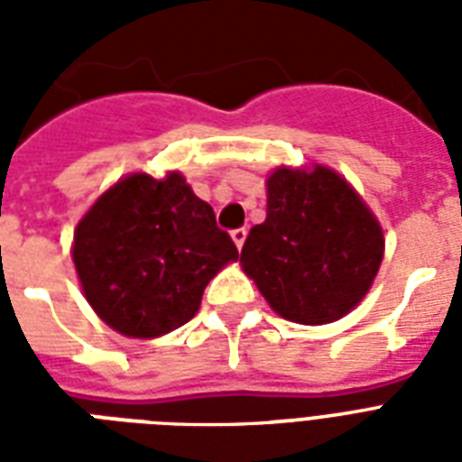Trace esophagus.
Returning a JSON list of instances; mask_svg holds the SVG:
<instances>
[{"mask_svg": "<svg viewBox=\"0 0 462 462\" xmlns=\"http://www.w3.org/2000/svg\"><path fill=\"white\" fill-rule=\"evenodd\" d=\"M232 239H235L237 249H242V245H245V239H246V227H237V230H232Z\"/></svg>", "mask_w": 462, "mask_h": 462, "instance_id": "obj_1", "label": "esophagus"}]
</instances>
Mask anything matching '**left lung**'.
<instances>
[{
	"label": "left lung",
	"mask_w": 462,
	"mask_h": 462,
	"mask_svg": "<svg viewBox=\"0 0 462 462\" xmlns=\"http://www.w3.org/2000/svg\"><path fill=\"white\" fill-rule=\"evenodd\" d=\"M383 259V232L355 189L328 167L268 177L266 220L254 225L242 266L288 321L319 326L366 295Z\"/></svg>",
	"instance_id": "obj_1"
}]
</instances>
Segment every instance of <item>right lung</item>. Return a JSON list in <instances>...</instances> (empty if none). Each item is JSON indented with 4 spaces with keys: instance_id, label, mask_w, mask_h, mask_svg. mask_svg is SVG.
Wrapping results in <instances>:
<instances>
[{
    "instance_id": "right-lung-1",
    "label": "right lung",
    "mask_w": 462,
    "mask_h": 462,
    "mask_svg": "<svg viewBox=\"0 0 462 462\" xmlns=\"http://www.w3.org/2000/svg\"><path fill=\"white\" fill-rule=\"evenodd\" d=\"M239 256L208 203L184 177L139 172L107 189L74 235L86 300L129 337L180 328L199 311L208 281Z\"/></svg>"
}]
</instances>
